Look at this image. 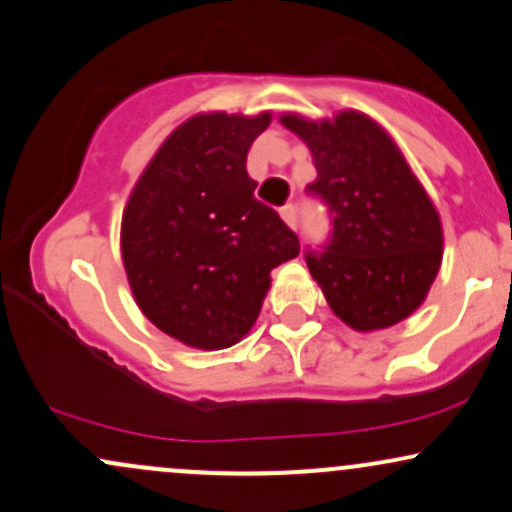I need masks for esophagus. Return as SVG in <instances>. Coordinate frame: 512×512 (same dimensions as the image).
<instances>
[{
    "label": "esophagus",
    "mask_w": 512,
    "mask_h": 512,
    "mask_svg": "<svg viewBox=\"0 0 512 512\" xmlns=\"http://www.w3.org/2000/svg\"><path fill=\"white\" fill-rule=\"evenodd\" d=\"M280 215H282V220L292 227V230H297V206L287 203L285 208H280Z\"/></svg>",
    "instance_id": "34e87169"
}]
</instances>
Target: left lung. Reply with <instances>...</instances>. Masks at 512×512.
Segmentation results:
<instances>
[{"mask_svg":"<svg viewBox=\"0 0 512 512\" xmlns=\"http://www.w3.org/2000/svg\"><path fill=\"white\" fill-rule=\"evenodd\" d=\"M282 124L309 146L316 182L306 186L328 208L330 234L306 246V266L330 309L354 330L388 328L424 302L443 232L436 208L386 131L366 114L333 122L287 114Z\"/></svg>","mask_w":512,"mask_h":512,"instance_id":"1","label":"left lung"}]
</instances>
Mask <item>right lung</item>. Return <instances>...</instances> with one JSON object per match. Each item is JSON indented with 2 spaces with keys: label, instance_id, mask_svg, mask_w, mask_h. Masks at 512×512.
<instances>
[{
  "label": "right lung",
  "instance_id": "right-lung-1",
  "mask_svg": "<svg viewBox=\"0 0 512 512\" xmlns=\"http://www.w3.org/2000/svg\"><path fill=\"white\" fill-rule=\"evenodd\" d=\"M270 114H198L162 143L122 218V258L136 304L162 333L222 350L249 333L270 270L299 239L254 196L246 153Z\"/></svg>",
  "mask_w": 512,
  "mask_h": 512
}]
</instances>
